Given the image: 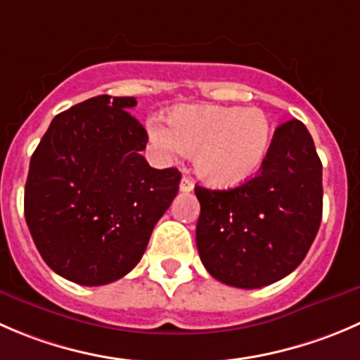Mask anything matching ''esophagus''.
<instances>
[{
	"label": "esophagus",
	"instance_id": "esophagus-1",
	"mask_svg": "<svg viewBox=\"0 0 360 360\" xmlns=\"http://www.w3.org/2000/svg\"><path fill=\"white\" fill-rule=\"evenodd\" d=\"M179 190H181V191H184V193H190V191H193V181H191L190 177L184 176L183 179H181Z\"/></svg>",
	"mask_w": 360,
	"mask_h": 360
}]
</instances>
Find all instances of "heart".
I'll return each instance as SVG.
<instances>
[{
  "instance_id": "1",
  "label": "heart",
  "mask_w": 360,
  "mask_h": 360,
  "mask_svg": "<svg viewBox=\"0 0 360 360\" xmlns=\"http://www.w3.org/2000/svg\"><path fill=\"white\" fill-rule=\"evenodd\" d=\"M151 142L165 156L195 153L198 176L212 186H239L258 174L271 148V121L257 107L184 105L169 127L149 124Z\"/></svg>"
}]
</instances>
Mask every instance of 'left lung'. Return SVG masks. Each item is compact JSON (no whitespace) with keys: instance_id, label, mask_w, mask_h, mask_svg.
<instances>
[{"instance_id":"1","label":"left lung","mask_w":360,"mask_h":360,"mask_svg":"<svg viewBox=\"0 0 360 360\" xmlns=\"http://www.w3.org/2000/svg\"><path fill=\"white\" fill-rule=\"evenodd\" d=\"M197 248L207 273L237 288L280 281L304 260L322 221V162L308 128H276L255 177L230 190L195 186Z\"/></svg>"}]
</instances>
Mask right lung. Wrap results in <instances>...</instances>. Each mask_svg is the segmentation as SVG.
I'll list each match as a JSON object with an SVG mask.
<instances>
[{"label": "right lung", "mask_w": 360, "mask_h": 360, "mask_svg": "<svg viewBox=\"0 0 360 360\" xmlns=\"http://www.w3.org/2000/svg\"><path fill=\"white\" fill-rule=\"evenodd\" d=\"M134 96L100 95L58 114L30 162L24 216L45 264L84 287L141 262L179 191L177 169H153Z\"/></svg>", "instance_id": "1"}]
</instances>
